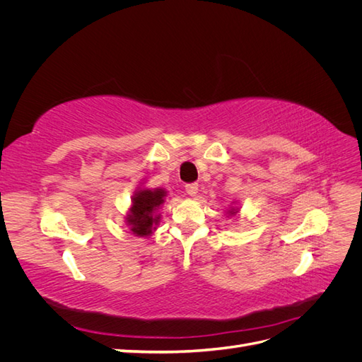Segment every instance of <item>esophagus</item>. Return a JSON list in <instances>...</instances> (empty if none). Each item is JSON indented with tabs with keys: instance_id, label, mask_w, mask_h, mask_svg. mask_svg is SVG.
<instances>
[{
	"instance_id": "esophagus-1",
	"label": "esophagus",
	"mask_w": 362,
	"mask_h": 362,
	"mask_svg": "<svg viewBox=\"0 0 362 362\" xmlns=\"http://www.w3.org/2000/svg\"><path fill=\"white\" fill-rule=\"evenodd\" d=\"M198 189H199V185L196 182H190L185 185V192H187L190 196H194L196 193H198Z\"/></svg>"
}]
</instances>
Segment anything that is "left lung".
I'll return each mask as SVG.
<instances>
[{"mask_svg": "<svg viewBox=\"0 0 362 362\" xmlns=\"http://www.w3.org/2000/svg\"><path fill=\"white\" fill-rule=\"evenodd\" d=\"M228 213H229V214H231V216H233V214H235V213H237V210H235V208H231V210H229V211H228Z\"/></svg>", "mask_w": 362, "mask_h": 362, "instance_id": "1", "label": "left lung"}]
</instances>
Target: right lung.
<instances>
[{"instance_id": "1", "label": "right lung", "mask_w": 362, "mask_h": 362, "mask_svg": "<svg viewBox=\"0 0 362 362\" xmlns=\"http://www.w3.org/2000/svg\"><path fill=\"white\" fill-rule=\"evenodd\" d=\"M166 192L163 189H141L133 196V205L127 216V223L133 234L139 237H146L154 231V226L160 222V214H157L158 206L164 202Z\"/></svg>"}]
</instances>
